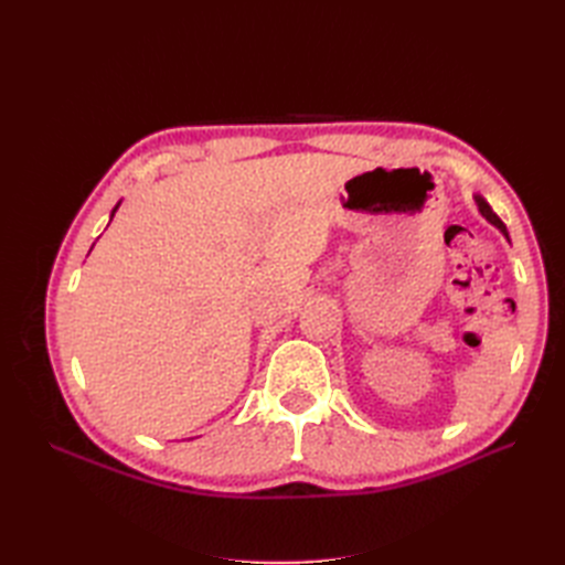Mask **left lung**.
<instances>
[{"mask_svg": "<svg viewBox=\"0 0 565 565\" xmlns=\"http://www.w3.org/2000/svg\"><path fill=\"white\" fill-rule=\"evenodd\" d=\"M476 202H478V210H481V214H483V216L490 221V224H492V226H498V228H500V231H502V233L509 237V233H507V226L502 224V218L492 212L490 204H488L483 198H478V195H476Z\"/></svg>", "mask_w": 565, "mask_h": 565, "instance_id": "8db88e82", "label": "left lung"}]
</instances>
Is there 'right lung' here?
Segmentation results:
<instances>
[{
	"label": "right lung",
	"mask_w": 565,
	"mask_h": 565,
	"mask_svg": "<svg viewBox=\"0 0 565 565\" xmlns=\"http://www.w3.org/2000/svg\"><path fill=\"white\" fill-rule=\"evenodd\" d=\"M115 210H117V207H115Z\"/></svg>",
	"instance_id": "right-lung-1"
}]
</instances>
